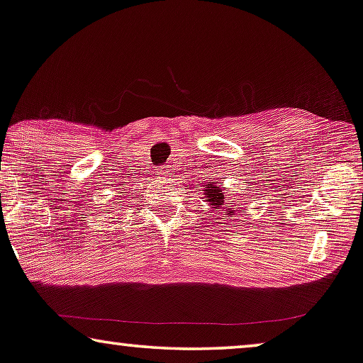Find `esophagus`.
I'll use <instances>...</instances> for the list:
<instances>
[{"label": "esophagus", "instance_id": "34e87169", "mask_svg": "<svg viewBox=\"0 0 363 363\" xmlns=\"http://www.w3.org/2000/svg\"><path fill=\"white\" fill-rule=\"evenodd\" d=\"M166 172H167V174H171V167H167V169H166Z\"/></svg>", "mask_w": 363, "mask_h": 363}]
</instances>
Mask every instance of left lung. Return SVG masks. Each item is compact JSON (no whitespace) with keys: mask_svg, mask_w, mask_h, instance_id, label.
<instances>
[{"mask_svg":"<svg viewBox=\"0 0 363 363\" xmlns=\"http://www.w3.org/2000/svg\"><path fill=\"white\" fill-rule=\"evenodd\" d=\"M226 187H223V182H207L203 186V196L207 199V202L212 205V208H221L223 215L231 216L235 213L233 208H230V197H226ZM233 202V200H231ZM235 207V205H231Z\"/></svg>","mask_w":363,"mask_h":363,"instance_id":"obj_1","label":"left lung"}]
</instances>
